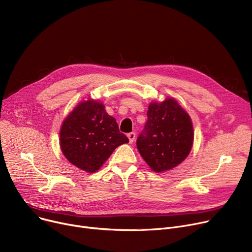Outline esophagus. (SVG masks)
Returning a JSON list of instances; mask_svg holds the SVG:
<instances>
[{"instance_id": "34e87169", "label": "esophagus", "mask_w": 252, "mask_h": 252, "mask_svg": "<svg viewBox=\"0 0 252 252\" xmlns=\"http://www.w3.org/2000/svg\"><path fill=\"white\" fill-rule=\"evenodd\" d=\"M127 138H128V140H129V143L131 144L133 141H135V139H136V133H135V132H129V133H127Z\"/></svg>"}]
</instances>
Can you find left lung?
Returning <instances> with one entry per match:
<instances>
[{
    "instance_id": "1",
    "label": "left lung",
    "mask_w": 252,
    "mask_h": 252,
    "mask_svg": "<svg viewBox=\"0 0 252 252\" xmlns=\"http://www.w3.org/2000/svg\"><path fill=\"white\" fill-rule=\"evenodd\" d=\"M148 121L137 140L141 156L153 171H168L187 159L193 144L190 116L174 98L151 102Z\"/></svg>"
}]
</instances>
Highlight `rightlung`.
<instances>
[{"label":"right lung","mask_w":252,"mask_h":252,"mask_svg":"<svg viewBox=\"0 0 252 252\" xmlns=\"http://www.w3.org/2000/svg\"><path fill=\"white\" fill-rule=\"evenodd\" d=\"M128 139L119 129L114 117L94 99L80 102L63 122L60 146L73 165L89 173L100 169L113 151Z\"/></svg>","instance_id":"right-lung-1"}]
</instances>
